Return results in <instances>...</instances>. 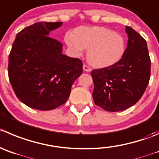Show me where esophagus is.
<instances>
[{
  "mask_svg": "<svg viewBox=\"0 0 159 159\" xmlns=\"http://www.w3.org/2000/svg\"><path fill=\"white\" fill-rule=\"evenodd\" d=\"M83 70H84V71H86V72H90V71H91V68L85 64L83 65Z\"/></svg>",
  "mask_w": 159,
  "mask_h": 159,
  "instance_id": "1",
  "label": "esophagus"
}]
</instances>
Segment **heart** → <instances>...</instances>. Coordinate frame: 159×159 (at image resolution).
Instances as JSON below:
<instances>
[{"instance_id": "obj_1", "label": "heart", "mask_w": 159, "mask_h": 159, "mask_svg": "<svg viewBox=\"0 0 159 159\" xmlns=\"http://www.w3.org/2000/svg\"><path fill=\"white\" fill-rule=\"evenodd\" d=\"M66 43L74 52L81 56L88 49L87 59L96 67H107L118 62L125 50L121 35L103 26H81L68 34Z\"/></svg>"}]
</instances>
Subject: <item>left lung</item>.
I'll list each match as a JSON object with an SVG mask.
<instances>
[{
    "label": "left lung",
    "instance_id": "obj_1",
    "mask_svg": "<svg viewBox=\"0 0 159 159\" xmlns=\"http://www.w3.org/2000/svg\"><path fill=\"white\" fill-rule=\"evenodd\" d=\"M128 44L121 59L112 66L93 70L94 103L107 111H124L139 101L151 76V59L147 42L126 26Z\"/></svg>",
    "mask_w": 159,
    "mask_h": 159
}]
</instances>
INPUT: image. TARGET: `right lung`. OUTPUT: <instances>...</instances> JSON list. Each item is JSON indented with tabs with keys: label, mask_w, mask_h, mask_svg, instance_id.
<instances>
[{
	"label": "right lung",
	"mask_w": 159,
	"mask_h": 159,
	"mask_svg": "<svg viewBox=\"0 0 159 159\" xmlns=\"http://www.w3.org/2000/svg\"><path fill=\"white\" fill-rule=\"evenodd\" d=\"M62 22H41L18 33L8 58V77L24 104L50 111L66 103L82 73V62L63 54V44L50 38Z\"/></svg>",
	"instance_id": "right-lung-1"
}]
</instances>
